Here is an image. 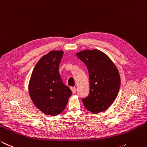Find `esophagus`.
Returning a JSON list of instances; mask_svg holds the SVG:
<instances>
[{"label": "esophagus", "mask_w": 147, "mask_h": 147, "mask_svg": "<svg viewBox=\"0 0 147 147\" xmlns=\"http://www.w3.org/2000/svg\"><path fill=\"white\" fill-rule=\"evenodd\" d=\"M70 89H71V90H72V92L73 93H75V92H76L77 90H76V88H75V87H71Z\"/></svg>", "instance_id": "1"}]
</instances>
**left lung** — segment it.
<instances>
[{
	"label": "left lung",
	"instance_id": "obj_1",
	"mask_svg": "<svg viewBox=\"0 0 147 147\" xmlns=\"http://www.w3.org/2000/svg\"><path fill=\"white\" fill-rule=\"evenodd\" d=\"M77 56L88 69L90 93L82 102L85 108L93 113L106 110L113 104L120 88L118 70L104 53L98 49L85 50Z\"/></svg>",
	"mask_w": 147,
	"mask_h": 147
}]
</instances>
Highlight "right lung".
I'll return each instance as SVG.
<instances>
[{"instance_id":"add662e5","label":"right lung","mask_w":147,"mask_h":147,"mask_svg":"<svg viewBox=\"0 0 147 147\" xmlns=\"http://www.w3.org/2000/svg\"><path fill=\"white\" fill-rule=\"evenodd\" d=\"M63 54L62 51H52L42 56L35 65L29 83L31 100L41 111L50 116L61 114L72 94L59 72Z\"/></svg>"}]
</instances>
